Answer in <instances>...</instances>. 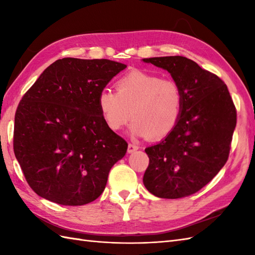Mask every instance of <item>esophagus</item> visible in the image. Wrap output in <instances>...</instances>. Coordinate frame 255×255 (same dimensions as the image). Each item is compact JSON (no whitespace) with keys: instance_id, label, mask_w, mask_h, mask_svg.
Masks as SVG:
<instances>
[{"instance_id":"esophagus-1","label":"esophagus","mask_w":255,"mask_h":255,"mask_svg":"<svg viewBox=\"0 0 255 255\" xmlns=\"http://www.w3.org/2000/svg\"><path fill=\"white\" fill-rule=\"evenodd\" d=\"M138 145L134 144V143H129L128 144V153H132L134 152V151L138 150Z\"/></svg>"}]
</instances>
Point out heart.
I'll use <instances>...</instances> for the list:
<instances>
[{"mask_svg":"<svg viewBox=\"0 0 255 255\" xmlns=\"http://www.w3.org/2000/svg\"><path fill=\"white\" fill-rule=\"evenodd\" d=\"M116 90H102L97 99L103 121L113 131L121 130L132 118L133 137L160 139L180 121L183 95L175 81L132 71L117 81Z\"/></svg>","mask_w":255,"mask_h":255,"instance_id":"heart-1","label":"heart"}]
</instances>
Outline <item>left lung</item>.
Returning <instances> with one entry per match:
<instances>
[{
    "label": "left lung",
    "mask_w": 255,
    "mask_h": 255,
    "mask_svg": "<svg viewBox=\"0 0 255 255\" xmlns=\"http://www.w3.org/2000/svg\"><path fill=\"white\" fill-rule=\"evenodd\" d=\"M166 70L180 86L183 107L175 128L145 148L148 191L160 198H181L198 192L228 160L237 112L228 88L217 75L182 56L142 59Z\"/></svg>",
    "instance_id": "8db88e82"
}]
</instances>
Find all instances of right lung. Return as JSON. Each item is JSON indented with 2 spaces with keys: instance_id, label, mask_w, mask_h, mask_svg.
<instances>
[{
  "instance_id": "obj_1",
  "label": "right lung",
  "mask_w": 255,
  "mask_h": 255,
  "mask_svg": "<svg viewBox=\"0 0 255 255\" xmlns=\"http://www.w3.org/2000/svg\"><path fill=\"white\" fill-rule=\"evenodd\" d=\"M127 66L63 58L42 72L15 114L14 153L37 195L64 206L93 202L128 144L103 121L97 99Z\"/></svg>"
}]
</instances>
